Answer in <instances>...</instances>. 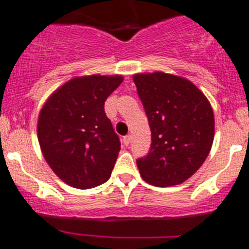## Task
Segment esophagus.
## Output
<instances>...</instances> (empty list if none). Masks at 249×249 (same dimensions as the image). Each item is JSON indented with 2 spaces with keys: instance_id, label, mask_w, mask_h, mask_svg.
<instances>
[{
  "instance_id": "esophagus-1",
  "label": "esophagus",
  "mask_w": 249,
  "mask_h": 249,
  "mask_svg": "<svg viewBox=\"0 0 249 249\" xmlns=\"http://www.w3.org/2000/svg\"><path fill=\"white\" fill-rule=\"evenodd\" d=\"M122 141H123V144H124V145L128 146L129 144H131V136H129V134H127V136L123 137Z\"/></svg>"
}]
</instances>
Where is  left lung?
<instances>
[{
    "instance_id": "8db88e82",
    "label": "left lung",
    "mask_w": 249,
    "mask_h": 249,
    "mask_svg": "<svg viewBox=\"0 0 249 249\" xmlns=\"http://www.w3.org/2000/svg\"><path fill=\"white\" fill-rule=\"evenodd\" d=\"M148 116L151 145L137 160L142 178L156 187L182 183L205 161L214 141V112L207 96L183 77L164 72L133 75Z\"/></svg>"
}]
</instances>
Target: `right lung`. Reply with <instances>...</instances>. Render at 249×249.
<instances>
[{"label":"right lung","mask_w":249,"mask_h":249,"mask_svg":"<svg viewBox=\"0 0 249 249\" xmlns=\"http://www.w3.org/2000/svg\"><path fill=\"white\" fill-rule=\"evenodd\" d=\"M123 82L122 75H83L50 95L37 120L45 160L65 183L79 189L107 181L121 143L104 104Z\"/></svg>","instance_id":"1"}]
</instances>
